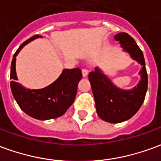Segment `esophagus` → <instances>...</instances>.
Listing matches in <instances>:
<instances>
[{
	"label": "esophagus",
	"instance_id": "esophagus-1",
	"mask_svg": "<svg viewBox=\"0 0 161 161\" xmlns=\"http://www.w3.org/2000/svg\"><path fill=\"white\" fill-rule=\"evenodd\" d=\"M89 73V70L86 69V68H84L83 70H82V74H83V77H86Z\"/></svg>",
	"mask_w": 161,
	"mask_h": 161
}]
</instances>
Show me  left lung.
<instances>
[{
  "label": "left lung",
  "mask_w": 161,
  "mask_h": 161,
  "mask_svg": "<svg viewBox=\"0 0 161 161\" xmlns=\"http://www.w3.org/2000/svg\"><path fill=\"white\" fill-rule=\"evenodd\" d=\"M115 40L120 41L121 47L130 54L132 58L142 65L139 72L142 80L131 91H123L115 87L98 68L90 72L89 80L97 115L102 120L110 123L127 121L136 114L144 102L148 84L144 56L135 40L126 33L116 34Z\"/></svg>",
  "instance_id": "obj_1"
}]
</instances>
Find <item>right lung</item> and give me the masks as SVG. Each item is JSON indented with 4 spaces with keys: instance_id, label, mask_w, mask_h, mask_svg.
I'll list each match as a JSON object with an SVG mask.
<instances>
[{
    "instance_id": "add662e5",
    "label": "right lung",
    "mask_w": 161,
    "mask_h": 161,
    "mask_svg": "<svg viewBox=\"0 0 161 161\" xmlns=\"http://www.w3.org/2000/svg\"><path fill=\"white\" fill-rule=\"evenodd\" d=\"M39 37V34L31 37L22 43L14 53L11 63L10 87L19 108L31 117L44 121L59 117L71 106L82 78V70L79 68L65 69L55 82L40 90H29L18 84L15 81V57L24 46Z\"/></svg>"
}]
</instances>
